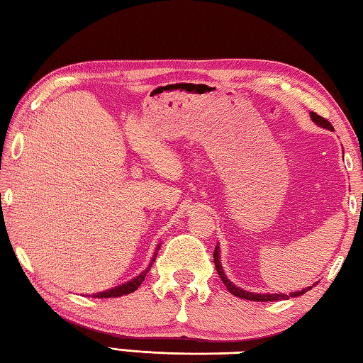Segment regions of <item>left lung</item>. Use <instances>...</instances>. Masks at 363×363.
<instances>
[{"instance_id": "left-lung-1", "label": "left lung", "mask_w": 363, "mask_h": 363, "mask_svg": "<svg viewBox=\"0 0 363 363\" xmlns=\"http://www.w3.org/2000/svg\"><path fill=\"white\" fill-rule=\"evenodd\" d=\"M311 118L314 120L318 126L322 128H327V130H333V126H331V123L328 120H325L323 116L317 115L315 112L311 113ZM219 247H216V250H214L213 253V257H214V266H216V270L219 274L220 280H223V284L225 285L227 290H229V293H232L233 296L237 298H242V299H250V301H262V303H266V301H281V299H288V298H294V296H299V294H304L306 291H309L312 286L309 288H304V290L301 291H294L291 294H256V293H250V291H245L242 290V288H238L232 284V281L225 277L224 275V270L223 267H220V261H219Z\"/></svg>"}]
</instances>
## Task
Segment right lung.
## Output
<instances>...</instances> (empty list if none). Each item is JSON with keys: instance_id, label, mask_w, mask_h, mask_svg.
Listing matches in <instances>:
<instances>
[{"instance_id": "obj_1", "label": "right lung", "mask_w": 363, "mask_h": 363, "mask_svg": "<svg viewBox=\"0 0 363 363\" xmlns=\"http://www.w3.org/2000/svg\"><path fill=\"white\" fill-rule=\"evenodd\" d=\"M158 248H157V251H158ZM157 251H155V255H157ZM153 261H155V256L152 257V262L149 264V267H147L143 274L138 275L136 279L130 280V281H128V284H123L120 286H115V288H112V290H107V291H102V293H96V294H93V298H118V296H125V294H130L133 291H136L138 286L144 281L147 272H149V270H150Z\"/></svg>"}]
</instances>
